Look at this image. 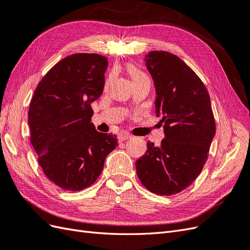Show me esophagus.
Masks as SVG:
<instances>
[{
  "instance_id": "obj_1",
  "label": "esophagus",
  "mask_w": 250,
  "mask_h": 250,
  "mask_svg": "<svg viewBox=\"0 0 250 250\" xmlns=\"http://www.w3.org/2000/svg\"><path fill=\"white\" fill-rule=\"evenodd\" d=\"M132 137L130 134H120L119 135V141L120 142H123V141H126V140H129L131 139Z\"/></svg>"
}]
</instances>
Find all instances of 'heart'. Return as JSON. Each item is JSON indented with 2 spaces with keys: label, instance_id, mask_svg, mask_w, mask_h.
I'll use <instances>...</instances> for the list:
<instances>
[{
  "label": "heart",
  "instance_id": "1",
  "mask_svg": "<svg viewBox=\"0 0 250 250\" xmlns=\"http://www.w3.org/2000/svg\"><path fill=\"white\" fill-rule=\"evenodd\" d=\"M127 71H128V73H129L130 77H131L133 82L140 81L144 78H148L147 75L144 73L142 70H140L138 66H135L134 64H128L127 65Z\"/></svg>",
  "mask_w": 250,
  "mask_h": 250
}]
</instances>
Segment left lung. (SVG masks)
I'll use <instances>...</instances> for the list:
<instances>
[{
    "label": "left lung",
    "instance_id": "8db88e82",
    "mask_svg": "<svg viewBox=\"0 0 250 250\" xmlns=\"http://www.w3.org/2000/svg\"><path fill=\"white\" fill-rule=\"evenodd\" d=\"M152 76L155 113L162 116L165 139L135 162L138 176L147 190L170 196L185 190L199 176L216 133L214 113L206 85L183 60L166 51L145 57Z\"/></svg>",
    "mask_w": 250,
    "mask_h": 250
}]
</instances>
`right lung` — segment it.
Returning <instances> with one entry per match:
<instances>
[{"instance_id": "1", "label": "right lung", "mask_w": 250, "mask_h": 250, "mask_svg": "<svg viewBox=\"0 0 250 250\" xmlns=\"http://www.w3.org/2000/svg\"><path fill=\"white\" fill-rule=\"evenodd\" d=\"M107 58L77 53L44 75L30 102V141L46 176L66 191L92 186L106 156L118 146L116 134L98 132L90 106L104 87Z\"/></svg>"}]
</instances>
